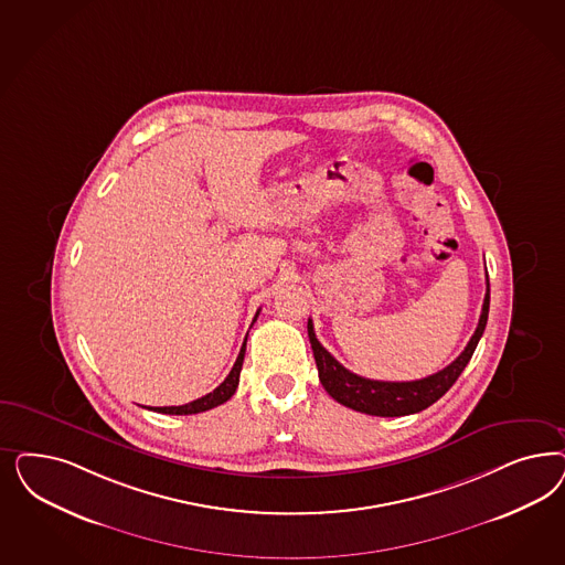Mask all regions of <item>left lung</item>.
Returning a JSON list of instances; mask_svg holds the SVG:
<instances>
[{
  "instance_id": "1",
  "label": "left lung",
  "mask_w": 565,
  "mask_h": 565,
  "mask_svg": "<svg viewBox=\"0 0 565 565\" xmlns=\"http://www.w3.org/2000/svg\"><path fill=\"white\" fill-rule=\"evenodd\" d=\"M489 306H491V289H489V274H487V295L482 303V313L478 320L476 332L470 339V343L459 353V358L437 374L419 379V381H409V383H388V381H370L364 376H358L349 372L347 367L339 364L320 341L316 339L313 324L308 320V334H310L311 349L313 358L318 365V376L320 383L327 388L328 395L341 405L351 407L355 412L370 414V416H383V418H395V416H407L416 414L426 407H430L435 401L440 399L457 379L463 372V367L472 360L473 349L478 345L487 320H489Z\"/></svg>"
}]
</instances>
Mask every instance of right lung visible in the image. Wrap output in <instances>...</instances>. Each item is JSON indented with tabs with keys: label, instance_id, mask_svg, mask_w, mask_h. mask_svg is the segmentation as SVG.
<instances>
[{
	"label": "right lung",
	"instance_id": "obj_1",
	"mask_svg": "<svg viewBox=\"0 0 565 565\" xmlns=\"http://www.w3.org/2000/svg\"><path fill=\"white\" fill-rule=\"evenodd\" d=\"M259 316V310L255 313L254 322ZM245 345H247V339L238 351L237 362L233 365V370L228 372V376L224 379V383L216 386L212 393L203 395L200 399L191 401V403H184V405H172V407H153V412H160V414H170V416H191V414H200V412H207L212 407H218L224 401L231 399L235 395L238 386V374H241V367H243V358H245Z\"/></svg>",
	"mask_w": 565,
	"mask_h": 565
}]
</instances>
